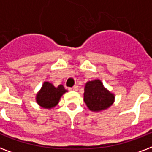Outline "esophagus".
I'll return each mask as SVG.
<instances>
[{
  "mask_svg": "<svg viewBox=\"0 0 152 152\" xmlns=\"http://www.w3.org/2000/svg\"><path fill=\"white\" fill-rule=\"evenodd\" d=\"M68 89H69L70 91H77V90H78V86H77V85H75V86L72 87V88H69Z\"/></svg>",
  "mask_w": 152,
  "mask_h": 152,
  "instance_id": "34e87169",
  "label": "esophagus"
}]
</instances>
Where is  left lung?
I'll return each instance as SVG.
<instances>
[{"mask_svg":"<svg viewBox=\"0 0 152 152\" xmlns=\"http://www.w3.org/2000/svg\"><path fill=\"white\" fill-rule=\"evenodd\" d=\"M114 95L107 91L99 80L87 82L84 88V100L89 109L99 112L107 109L114 102Z\"/></svg>","mask_w":152,"mask_h":152,"instance_id":"obj_1","label":"left lung"}]
</instances>
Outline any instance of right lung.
Instances as JSON below:
<instances>
[{"mask_svg": "<svg viewBox=\"0 0 152 152\" xmlns=\"http://www.w3.org/2000/svg\"><path fill=\"white\" fill-rule=\"evenodd\" d=\"M67 90L61 84L56 88L49 82H45L37 95V102L44 108H52L58 104L62 95Z\"/></svg>", "mask_w": 152, "mask_h": 152, "instance_id": "right-lung-1", "label": "right lung"}]
</instances>
